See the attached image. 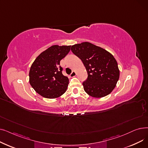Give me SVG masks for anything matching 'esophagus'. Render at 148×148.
I'll return each mask as SVG.
<instances>
[{"instance_id": "esophagus-1", "label": "esophagus", "mask_w": 148, "mask_h": 148, "mask_svg": "<svg viewBox=\"0 0 148 148\" xmlns=\"http://www.w3.org/2000/svg\"><path fill=\"white\" fill-rule=\"evenodd\" d=\"M70 76H71V77H75V76H76V73H75V71H73L71 73V74H70Z\"/></svg>"}]
</instances>
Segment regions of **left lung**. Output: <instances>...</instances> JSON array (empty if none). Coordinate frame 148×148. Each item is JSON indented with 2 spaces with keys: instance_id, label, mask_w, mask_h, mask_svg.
<instances>
[{
  "instance_id": "left-lung-1",
  "label": "left lung",
  "mask_w": 148,
  "mask_h": 148,
  "mask_svg": "<svg viewBox=\"0 0 148 148\" xmlns=\"http://www.w3.org/2000/svg\"><path fill=\"white\" fill-rule=\"evenodd\" d=\"M71 50L82 60L88 73V79L83 83L84 91L97 98L110 94L120 75L117 61L112 54L88 42L74 44Z\"/></svg>"
}]
</instances>
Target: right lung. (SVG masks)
Returning a JSON list of instances; mask_svg holds the SVG:
<instances>
[{
	"instance_id": "1",
	"label": "right lung",
	"mask_w": 148,
	"mask_h": 148,
	"mask_svg": "<svg viewBox=\"0 0 148 148\" xmlns=\"http://www.w3.org/2000/svg\"><path fill=\"white\" fill-rule=\"evenodd\" d=\"M70 48L71 45H54L35 59L29 71V83L38 94L54 99L66 92L69 79L62 73L60 61L69 53Z\"/></svg>"
}]
</instances>
